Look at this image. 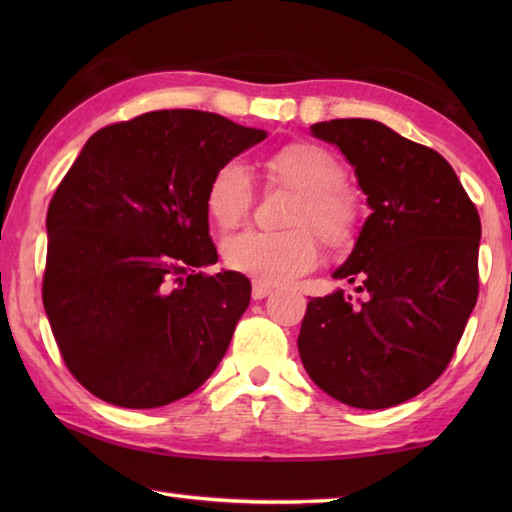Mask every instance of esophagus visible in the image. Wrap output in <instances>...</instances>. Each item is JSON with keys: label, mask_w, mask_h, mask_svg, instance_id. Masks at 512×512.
<instances>
[{"label": "esophagus", "mask_w": 512, "mask_h": 512, "mask_svg": "<svg viewBox=\"0 0 512 512\" xmlns=\"http://www.w3.org/2000/svg\"><path fill=\"white\" fill-rule=\"evenodd\" d=\"M270 292H273V288L270 286H266V284H259V281H255L253 284V299L255 301H262V299H266Z\"/></svg>", "instance_id": "34e87169"}]
</instances>
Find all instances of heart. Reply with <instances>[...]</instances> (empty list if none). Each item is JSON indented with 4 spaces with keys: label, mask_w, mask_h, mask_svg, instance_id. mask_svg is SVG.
<instances>
[{
    "label": "heart",
    "mask_w": 512,
    "mask_h": 512,
    "mask_svg": "<svg viewBox=\"0 0 512 512\" xmlns=\"http://www.w3.org/2000/svg\"><path fill=\"white\" fill-rule=\"evenodd\" d=\"M273 176L301 193L292 224L310 226L323 242L343 244L356 231L358 202L347 191L345 167L330 149L299 143L281 149L268 162ZM206 211L217 226L231 228L253 204V178L244 162L217 167L206 187ZM224 259L237 273L259 284H288L319 262V244L308 228L288 233L244 231L224 242Z\"/></svg>",
    "instance_id": "b5f03b06"
}]
</instances>
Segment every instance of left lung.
Masks as SVG:
<instances>
[{
    "label": "left lung",
    "mask_w": 512,
    "mask_h": 512,
    "mask_svg": "<svg viewBox=\"0 0 512 512\" xmlns=\"http://www.w3.org/2000/svg\"><path fill=\"white\" fill-rule=\"evenodd\" d=\"M341 149L372 209L334 279L356 284L314 297L299 356L314 385L356 409L400 405L436 380L477 301L482 224L438 151L369 118L310 127Z\"/></svg>",
    "instance_id": "obj_1"
}]
</instances>
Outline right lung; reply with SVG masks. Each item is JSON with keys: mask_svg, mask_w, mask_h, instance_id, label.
<instances>
[{"mask_svg": "<svg viewBox=\"0 0 512 512\" xmlns=\"http://www.w3.org/2000/svg\"><path fill=\"white\" fill-rule=\"evenodd\" d=\"M264 129L160 110L90 136L48 206L43 275L54 341L79 383L110 405L154 409L209 378L250 303L217 262L206 187Z\"/></svg>", "mask_w": 512, "mask_h": 512, "instance_id": "1", "label": "right lung"}]
</instances>
